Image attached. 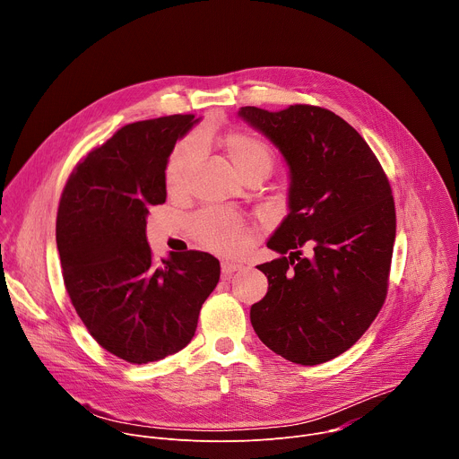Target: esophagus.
Listing matches in <instances>:
<instances>
[{
    "mask_svg": "<svg viewBox=\"0 0 459 459\" xmlns=\"http://www.w3.org/2000/svg\"><path fill=\"white\" fill-rule=\"evenodd\" d=\"M241 269H243V267H241L239 264H232V261H223V264H221V273H223L225 278L232 276L234 273H238V271H241Z\"/></svg>",
    "mask_w": 459,
    "mask_h": 459,
    "instance_id": "obj_1",
    "label": "esophagus"
}]
</instances>
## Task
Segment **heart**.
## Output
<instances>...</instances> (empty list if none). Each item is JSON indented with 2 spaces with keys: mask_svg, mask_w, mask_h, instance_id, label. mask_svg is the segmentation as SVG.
Returning a JSON list of instances; mask_svg holds the SVG:
<instances>
[{
  "mask_svg": "<svg viewBox=\"0 0 459 459\" xmlns=\"http://www.w3.org/2000/svg\"><path fill=\"white\" fill-rule=\"evenodd\" d=\"M221 149L239 178L250 172L269 174L274 163L271 147L247 133H229L221 140ZM200 152L202 145L194 138L181 142L172 151L165 170V181L170 192H181L186 186ZM190 232L204 247L227 255H238L252 243L250 225L234 212L221 209H207L195 214L190 221Z\"/></svg>",
  "mask_w": 459,
  "mask_h": 459,
  "instance_id": "1",
  "label": "heart"
}]
</instances>
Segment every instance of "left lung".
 <instances>
[{"label":"left lung","instance_id":"left-lung-1","mask_svg":"<svg viewBox=\"0 0 459 459\" xmlns=\"http://www.w3.org/2000/svg\"><path fill=\"white\" fill-rule=\"evenodd\" d=\"M238 116L276 145L290 176L289 214L267 241L280 257L257 265L269 290L250 323L292 363L334 359L365 334L386 296L396 239L388 179L358 130L331 110L241 107ZM303 244L310 256L300 255Z\"/></svg>","mask_w":459,"mask_h":459}]
</instances>
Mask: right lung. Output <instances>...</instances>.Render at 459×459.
Returning a JSON list of instances; mask_svg holds the SVG:
<instances>
[{
    "mask_svg": "<svg viewBox=\"0 0 459 459\" xmlns=\"http://www.w3.org/2000/svg\"><path fill=\"white\" fill-rule=\"evenodd\" d=\"M195 123L174 114L121 126L78 163L59 200L65 287L91 336L128 363L186 347L220 281L214 255L170 252L156 265L147 243L149 209L167 200L169 156Z\"/></svg>",
    "mask_w": 459,
    "mask_h": 459,
    "instance_id": "obj_1",
    "label": "right lung"
}]
</instances>
